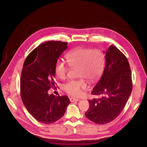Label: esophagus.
Here are the masks:
<instances>
[{"instance_id":"34e87169","label":"esophagus","mask_w":147,"mask_h":147,"mask_svg":"<svg viewBox=\"0 0 147 147\" xmlns=\"http://www.w3.org/2000/svg\"><path fill=\"white\" fill-rule=\"evenodd\" d=\"M69 101H70V102H74V101H79V99H78V98H69Z\"/></svg>"}]
</instances>
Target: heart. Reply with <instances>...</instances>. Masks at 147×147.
<instances>
[{
    "mask_svg": "<svg viewBox=\"0 0 147 147\" xmlns=\"http://www.w3.org/2000/svg\"><path fill=\"white\" fill-rule=\"evenodd\" d=\"M66 58L69 67L77 68V76L80 79L68 81L63 84L62 88L69 95L79 96L83 90L88 88L84 79L94 82L102 74L105 65L104 55L99 49L79 48L69 52ZM54 71L58 78L64 79L68 68L63 60L58 59L55 63Z\"/></svg>",
    "mask_w": 147,
    "mask_h": 147,
    "instance_id": "obj_1",
    "label": "heart"
}]
</instances>
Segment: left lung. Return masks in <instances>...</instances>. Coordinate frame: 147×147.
<instances>
[{"mask_svg": "<svg viewBox=\"0 0 147 147\" xmlns=\"http://www.w3.org/2000/svg\"><path fill=\"white\" fill-rule=\"evenodd\" d=\"M132 90V75L127 59L112 45L105 52L104 73L91 92L101 97L89 100L86 117L99 125L112 121L125 108Z\"/></svg>", "mask_w": 147, "mask_h": 147, "instance_id": "obj_1", "label": "left lung"}]
</instances>
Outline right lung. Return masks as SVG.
Returning a JSON list of instances; mask_svg holds the SVG:
<instances>
[{
    "label": "right lung",
    "mask_w": 147,
    "mask_h": 147,
    "mask_svg": "<svg viewBox=\"0 0 147 147\" xmlns=\"http://www.w3.org/2000/svg\"><path fill=\"white\" fill-rule=\"evenodd\" d=\"M67 42L48 41L38 46L26 58L21 71L20 94L28 113L43 124L61 119L69 104L67 96L49 95L55 88L54 67L57 59L67 48Z\"/></svg>",
    "instance_id": "1"
}]
</instances>
